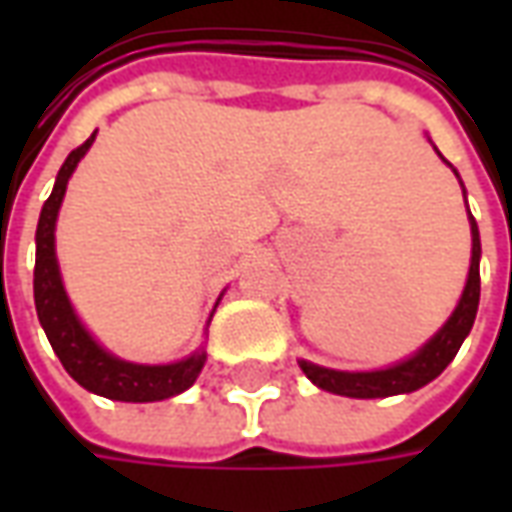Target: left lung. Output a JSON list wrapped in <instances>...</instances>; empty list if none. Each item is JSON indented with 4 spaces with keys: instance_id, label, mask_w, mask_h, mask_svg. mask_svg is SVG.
I'll list each match as a JSON object with an SVG mask.
<instances>
[{
    "instance_id": "1",
    "label": "left lung",
    "mask_w": 512,
    "mask_h": 512,
    "mask_svg": "<svg viewBox=\"0 0 512 512\" xmlns=\"http://www.w3.org/2000/svg\"><path fill=\"white\" fill-rule=\"evenodd\" d=\"M469 227H472V263H469V279H466L461 301L452 310L447 323L430 337L428 343L419 348L417 354L408 356V359H403V362H397L392 367L367 370V373L329 370V367L312 365V362L301 359L299 367L304 370V376L310 378L315 386L326 389V392L345 397L406 395V392H414L419 386L430 384L433 378L441 376V370L450 365L455 354H458V348L466 340V334L472 332L477 304H480V230H477V222H474L472 213H469Z\"/></svg>"
}]
</instances>
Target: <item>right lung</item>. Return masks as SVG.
<instances>
[{
	"mask_svg": "<svg viewBox=\"0 0 512 512\" xmlns=\"http://www.w3.org/2000/svg\"><path fill=\"white\" fill-rule=\"evenodd\" d=\"M95 134L98 131H93V136L84 145L71 150V156L65 158V164L57 172L51 197L43 202L38 233H35V310H38V321L49 337L54 354L60 356L62 367L87 392L109 397V400H123V403L167 400V397L186 392L197 381L202 365H205V351L200 348L172 365H134L126 359H117L95 343L93 334L84 329L68 301L65 285H62L57 252H54L57 213H60L73 169L90 150Z\"/></svg>",
	"mask_w": 512,
	"mask_h": 512,
	"instance_id": "right-lung-1",
	"label": "right lung"
}]
</instances>
